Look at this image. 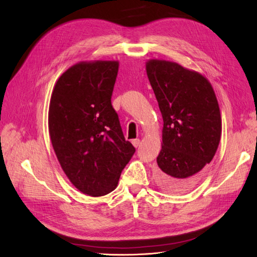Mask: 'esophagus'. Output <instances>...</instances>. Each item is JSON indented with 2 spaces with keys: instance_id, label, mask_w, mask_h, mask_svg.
I'll return each mask as SVG.
<instances>
[{
  "instance_id": "obj_1",
  "label": "esophagus",
  "mask_w": 257,
  "mask_h": 257,
  "mask_svg": "<svg viewBox=\"0 0 257 257\" xmlns=\"http://www.w3.org/2000/svg\"><path fill=\"white\" fill-rule=\"evenodd\" d=\"M132 144H133V146L135 148H137L139 146V144H141V141H139V139H133V141H132Z\"/></svg>"
}]
</instances>
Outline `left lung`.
Instances as JSON below:
<instances>
[{
	"instance_id": "left-lung-1",
	"label": "left lung",
	"mask_w": 257,
	"mask_h": 257,
	"mask_svg": "<svg viewBox=\"0 0 257 257\" xmlns=\"http://www.w3.org/2000/svg\"><path fill=\"white\" fill-rule=\"evenodd\" d=\"M146 71L163 116L155 180L170 193L195 186L219 147L222 120L211 83L175 62L152 59Z\"/></svg>"
}]
</instances>
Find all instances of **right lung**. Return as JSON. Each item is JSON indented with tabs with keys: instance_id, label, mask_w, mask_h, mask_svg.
Listing matches in <instances>:
<instances>
[{
	"instance_id": "obj_1",
	"label": "right lung",
	"mask_w": 257,
	"mask_h": 257,
	"mask_svg": "<svg viewBox=\"0 0 257 257\" xmlns=\"http://www.w3.org/2000/svg\"><path fill=\"white\" fill-rule=\"evenodd\" d=\"M118 61L79 62L54 84L48 111L53 150L69 181L90 196L119 182L135 148L123 136L111 95Z\"/></svg>"
}]
</instances>
